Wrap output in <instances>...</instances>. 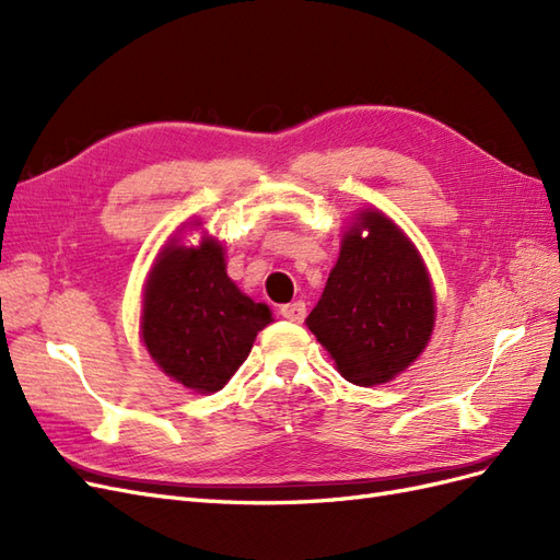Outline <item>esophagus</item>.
Here are the masks:
<instances>
[{
  "mask_svg": "<svg viewBox=\"0 0 560 560\" xmlns=\"http://www.w3.org/2000/svg\"><path fill=\"white\" fill-rule=\"evenodd\" d=\"M280 315L290 322H303V317H306V303L303 301L284 303V306H280Z\"/></svg>",
  "mask_w": 560,
  "mask_h": 560,
  "instance_id": "obj_1",
  "label": "esophagus"
}]
</instances>
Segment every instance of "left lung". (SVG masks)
<instances>
[{"label": "left lung", "mask_w": 560, "mask_h": 560, "mask_svg": "<svg viewBox=\"0 0 560 560\" xmlns=\"http://www.w3.org/2000/svg\"><path fill=\"white\" fill-rule=\"evenodd\" d=\"M306 325L354 385L387 383L418 360L434 329V290L393 219L376 208L354 217Z\"/></svg>", "instance_id": "8db88e82"}]
</instances>
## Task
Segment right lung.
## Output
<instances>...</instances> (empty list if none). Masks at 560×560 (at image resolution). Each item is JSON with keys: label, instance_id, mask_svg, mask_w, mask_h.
Here are the masks:
<instances>
[{"label": "right lung", "instance_id": "1", "mask_svg": "<svg viewBox=\"0 0 560 560\" xmlns=\"http://www.w3.org/2000/svg\"><path fill=\"white\" fill-rule=\"evenodd\" d=\"M273 322L226 276L214 238L167 243L151 266L142 301V341L163 374L200 395L222 389L247 360L257 334Z\"/></svg>", "mask_w": 560, "mask_h": 560}]
</instances>
